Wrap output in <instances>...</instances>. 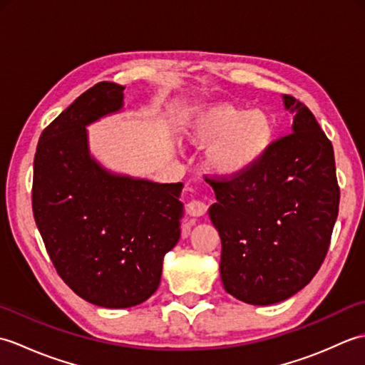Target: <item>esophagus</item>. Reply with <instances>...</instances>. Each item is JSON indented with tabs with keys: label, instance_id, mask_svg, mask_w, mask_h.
Masks as SVG:
<instances>
[{
	"label": "esophagus",
	"instance_id": "obj_1",
	"mask_svg": "<svg viewBox=\"0 0 365 365\" xmlns=\"http://www.w3.org/2000/svg\"><path fill=\"white\" fill-rule=\"evenodd\" d=\"M208 210V204L202 199H192L191 202L187 205V212L191 216H202Z\"/></svg>",
	"mask_w": 365,
	"mask_h": 365
}]
</instances>
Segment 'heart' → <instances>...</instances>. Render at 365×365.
Here are the masks:
<instances>
[{
    "instance_id": "b5f03b06",
    "label": "heart",
    "mask_w": 365,
    "mask_h": 365,
    "mask_svg": "<svg viewBox=\"0 0 365 365\" xmlns=\"http://www.w3.org/2000/svg\"><path fill=\"white\" fill-rule=\"evenodd\" d=\"M192 144L208 147L207 163L213 173L235 177L252 168L273 143V122L268 115L245 111L229 103L200 106L187 122Z\"/></svg>"
}]
</instances>
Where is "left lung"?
<instances>
[{
  "label": "left lung",
  "mask_w": 365,
  "mask_h": 365,
  "mask_svg": "<svg viewBox=\"0 0 365 365\" xmlns=\"http://www.w3.org/2000/svg\"><path fill=\"white\" fill-rule=\"evenodd\" d=\"M297 111L293 131L271 143L252 168L213 175L208 215L221 237V281L232 297L255 306L290 298L312 281L327 257L340 188L332 144L311 110Z\"/></svg>",
  "instance_id": "8db88e82"
}]
</instances>
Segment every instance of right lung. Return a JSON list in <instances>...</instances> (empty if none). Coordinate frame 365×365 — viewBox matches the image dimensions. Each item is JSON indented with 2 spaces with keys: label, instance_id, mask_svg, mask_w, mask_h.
I'll list each match as a JSON object with an SVG mask.
<instances>
[{
  "label": "right lung",
  "instance_id": "add662e5",
  "mask_svg": "<svg viewBox=\"0 0 365 365\" xmlns=\"http://www.w3.org/2000/svg\"><path fill=\"white\" fill-rule=\"evenodd\" d=\"M123 86L97 83L38 139L33 213L61 279L92 304L122 309L157 292L180 238L183 183L108 174L89 157L86 125L122 106Z\"/></svg>",
  "mask_w": 365,
  "mask_h": 365
}]
</instances>
